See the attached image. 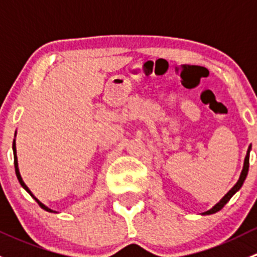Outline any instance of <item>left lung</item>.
<instances>
[{
  "instance_id": "1",
  "label": "left lung",
  "mask_w": 257,
  "mask_h": 257,
  "mask_svg": "<svg viewBox=\"0 0 257 257\" xmlns=\"http://www.w3.org/2000/svg\"><path fill=\"white\" fill-rule=\"evenodd\" d=\"M250 150H251V147H248V149H247V153H246V157H245V162H243V168H242V172H241V174H240V178H239V180H237V183L235 184L234 186H232V188H231V190H229V193H227L226 195H225L224 198H222L221 200H220L219 203H217L216 205L214 206V208H211V209H210V210H208V211L203 212L204 215H210V214H214V212H216V211H219V210H221V209L224 208V206H225V204H226L227 201H229L230 199H231V196L234 195V194L236 193L237 190H239V189L241 188V186H242L243 181H245V179H246V177H247V173H248V164H250V163H248V158H250Z\"/></svg>"
}]
</instances>
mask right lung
<instances>
[{"mask_svg": "<svg viewBox=\"0 0 257 257\" xmlns=\"http://www.w3.org/2000/svg\"><path fill=\"white\" fill-rule=\"evenodd\" d=\"M12 149H14V158H15V172H16L17 179H18V181H20V184H21V185H22V188L25 189V190L27 191V193L30 194V195L32 196V198L35 199L36 201H37V203H38V205H40L41 208H42V209H45L46 211H49V212H54L53 210H51V209H49V208H47V206H46V205H43V204L41 203V201L38 200L37 198H35V195H33L32 193H31V190H30V189L27 188V185H26V184L23 183L22 178H21V174H20V170H18V163H17V155H16V142H15V141H14V144H12Z\"/></svg>", "mask_w": 257, "mask_h": 257, "instance_id": "right-lung-1", "label": "right lung"}]
</instances>
